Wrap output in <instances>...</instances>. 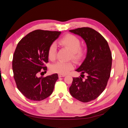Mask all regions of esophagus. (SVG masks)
I'll return each mask as SVG.
<instances>
[{
  "mask_svg": "<svg viewBox=\"0 0 128 128\" xmlns=\"http://www.w3.org/2000/svg\"><path fill=\"white\" fill-rule=\"evenodd\" d=\"M58 76H59V77H62L66 76V75H63V74H59Z\"/></svg>",
  "mask_w": 128,
  "mask_h": 128,
  "instance_id": "34e87169",
  "label": "esophagus"
}]
</instances>
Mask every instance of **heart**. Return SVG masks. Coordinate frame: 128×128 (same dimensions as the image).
Instances as JSON below:
<instances>
[{
  "label": "heart",
  "instance_id": "b5f03b06",
  "mask_svg": "<svg viewBox=\"0 0 128 128\" xmlns=\"http://www.w3.org/2000/svg\"><path fill=\"white\" fill-rule=\"evenodd\" d=\"M59 43L72 52V59L75 61H79L83 57L84 50L81 48L80 41L78 37L72 34H67L59 40ZM56 46L52 43L48 50V57L50 60L55 59L56 54ZM74 68V66L71 62L64 61H58L52 65L51 69L53 72L59 74H66Z\"/></svg>",
  "mask_w": 128,
  "mask_h": 128
}]
</instances>
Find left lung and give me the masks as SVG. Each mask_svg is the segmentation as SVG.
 <instances>
[{
	"instance_id": "obj_1",
	"label": "left lung",
	"mask_w": 128,
	"mask_h": 128,
	"mask_svg": "<svg viewBox=\"0 0 128 128\" xmlns=\"http://www.w3.org/2000/svg\"><path fill=\"white\" fill-rule=\"evenodd\" d=\"M69 32L82 37L87 47L86 59L75 70L81 77L73 78L69 92L74 98L87 102L96 99L105 88L110 74L112 54L106 40L95 30L83 27ZM84 73L87 75L86 80L82 76Z\"/></svg>"
}]
</instances>
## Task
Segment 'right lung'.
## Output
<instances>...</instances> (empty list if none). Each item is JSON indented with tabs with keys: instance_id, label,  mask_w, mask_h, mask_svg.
Segmentation results:
<instances>
[{
	"instance_id": "add662e5",
	"label": "right lung",
	"mask_w": 128,
	"mask_h": 128,
	"mask_svg": "<svg viewBox=\"0 0 128 128\" xmlns=\"http://www.w3.org/2000/svg\"><path fill=\"white\" fill-rule=\"evenodd\" d=\"M61 32L36 30L18 42L13 55L12 68L17 88L26 98L41 101L51 95L57 74L38 77L46 72L44 64L48 62V50Z\"/></svg>"
}]
</instances>
